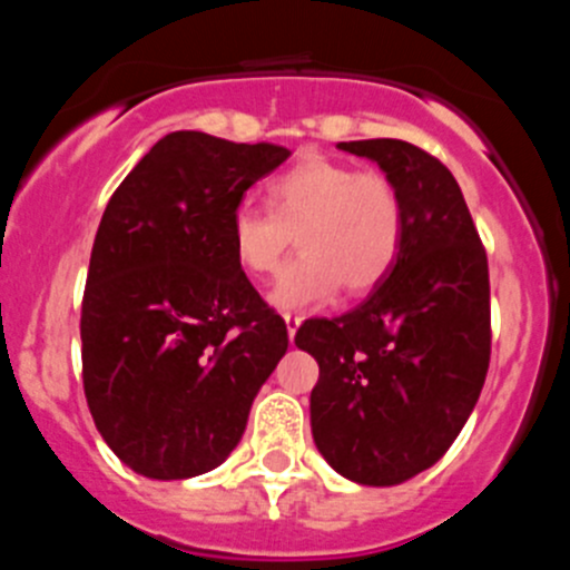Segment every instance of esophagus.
Listing matches in <instances>:
<instances>
[{"mask_svg": "<svg viewBox=\"0 0 570 570\" xmlns=\"http://www.w3.org/2000/svg\"><path fill=\"white\" fill-rule=\"evenodd\" d=\"M285 325H288V340L294 342V336H296V328H299L302 325V316H285Z\"/></svg>", "mask_w": 570, "mask_h": 570, "instance_id": "esophagus-1", "label": "esophagus"}]
</instances>
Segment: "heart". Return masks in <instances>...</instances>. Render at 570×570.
Here are the masks:
<instances>
[{
    "instance_id": "1",
    "label": "heart",
    "mask_w": 570,
    "mask_h": 570,
    "mask_svg": "<svg viewBox=\"0 0 570 570\" xmlns=\"http://www.w3.org/2000/svg\"><path fill=\"white\" fill-rule=\"evenodd\" d=\"M262 196L268 214L239 208L230 216V250L248 276H271L294 236L299 256L271 291L276 308H316L340 285L367 294L394 268L405 208L391 176L308 154L274 176Z\"/></svg>"
}]
</instances>
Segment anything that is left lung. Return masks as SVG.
Returning <instances> with one entry per match:
<instances>
[{"instance_id": "8db88e82", "label": "left lung", "mask_w": 570, "mask_h": 570, "mask_svg": "<svg viewBox=\"0 0 570 570\" xmlns=\"http://www.w3.org/2000/svg\"><path fill=\"white\" fill-rule=\"evenodd\" d=\"M336 148L394 179L405 234L367 299L305 322L296 347L320 362L311 391L320 454L345 480L387 488L434 465L480 400L491 360L488 256L440 159L402 139Z\"/></svg>"}]
</instances>
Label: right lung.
<instances>
[{"label":"right lung","mask_w":570,"mask_h":570,"mask_svg":"<svg viewBox=\"0 0 570 570\" xmlns=\"http://www.w3.org/2000/svg\"><path fill=\"white\" fill-rule=\"evenodd\" d=\"M288 148L174 130L110 196L82 299V382L130 471L188 480L223 465L288 351V328L230 250V216Z\"/></svg>","instance_id":"add662e5"}]
</instances>
